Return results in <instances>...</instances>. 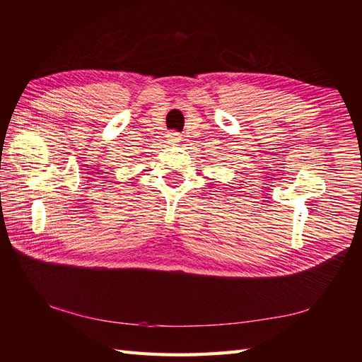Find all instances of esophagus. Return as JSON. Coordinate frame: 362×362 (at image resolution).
Here are the masks:
<instances>
[{
  "label": "esophagus",
  "instance_id": "34e87169",
  "mask_svg": "<svg viewBox=\"0 0 362 362\" xmlns=\"http://www.w3.org/2000/svg\"><path fill=\"white\" fill-rule=\"evenodd\" d=\"M178 141H180V134L178 133H170L169 134V144L175 145V144H178Z\"/></svg>",
  "mask_w": 362,
  "mask_h": 362
}]
</instances>
